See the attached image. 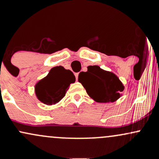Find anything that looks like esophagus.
<instances>
[{
	"instance_id": "esophagus-1",
	"label": "esophagus",
	"mask_w": 159,
	"mask_h": 159,
	"mask_svg": "<svg viewBox=\"0 0 159 159\" xmlns=\"http://www.w3.org/2000/svg\"><path fill=\"white\" fill-rule=\"evenodd\" d=\"M75 75L76 81H78V73H75Z\"/></svg>"
}]
</instances>
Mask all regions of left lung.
<instances>
[{
  "mask_svg": "<svg viewBox=\"0 0 159 159\" xmlns=\"http://www.w3.org/2000/svg\"><path fill=\"white\" fill-rule=\"evenodd\" d=\"M78 81L87 94L97 102H115L124 90V86L116 75L103 70L98 66L87 67V72L79 74Z\"/></svg>",
  "mask_w": 159,
  "mask_h": 159,
  "instance_id": "obj_1",
  "label": "left lung"
}]
</instances>
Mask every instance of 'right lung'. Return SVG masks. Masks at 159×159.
Instances as JSON below:
<instances>
[{"instance_id":"1","label":"right lung","mask_w":159,"mask_h":159,"mask_svg":"<svg viewBox=\"0 0 159 159\" xmlns=\"http://www.w3.org/2000/svg\"><path fill=\"white\" fill-rule=\"evenodd\" d=\"M75 81V77L70 70L61 66L54 67L46 77L36 84V95L45 105H54L64 97L69 84Z\"/></svg>"}]
</instances>
